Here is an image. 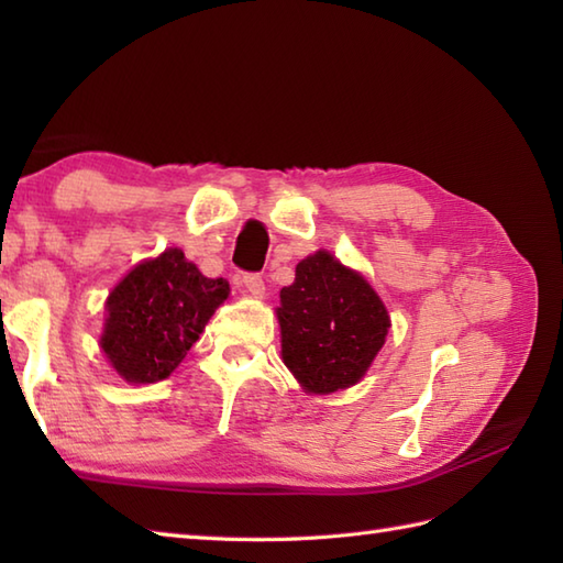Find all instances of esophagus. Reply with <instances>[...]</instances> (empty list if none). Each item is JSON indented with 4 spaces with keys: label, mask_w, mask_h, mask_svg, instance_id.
<instances>
[{
    "label": "esophagus",
    "mask_w": 563,
    "mask_h": 563,
    "mask_svg": "<svg viewBox=\"0 0 563 563\" xmlns=\"http://www.w3.org/2000/svg\"><path fill=\"white\" fill-rule=\"evenodd\" d=\"M242 283H244V288H246L249 295L263 297V292H266V285H263V278H261L258 273H246L244 278H242Z\"/></svg>",
    "instance_id": "34e87169"
}]
</instances>
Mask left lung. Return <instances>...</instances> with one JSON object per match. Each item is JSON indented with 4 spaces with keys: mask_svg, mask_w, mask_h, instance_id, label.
Here are the masks:
<instances>
[{
    "mask_svg": "<svg viewBox=\"0 0 563 563\" xmlns=\"http://www.w3.org/2000/svg\"><path fill=\"white\" fill-rule=\"evenodd\" d=\"M283 363L312 394L355 385L375 361L389 329L387 309L369 283L327 251L297 263L280 290Z\"/></svg>",
    "mask_w": 563,
    "mask_h": 563,
    "instance_id": "8db88e82",
    "label": "left lung"
}]
</instances>
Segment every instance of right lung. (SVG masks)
Listing matches in <instances>:
<instances>
[{"label":"right lung","instance_id":"obj_1","mask_svg":"<svg viewBox=\"0 0 563 563\" xmlns=\"http://www.w3.org/2000/svg\"><path fill=\"white\" fill-rule=\"evenodd\" d=\"M227 295L224 278H206L181 249L140 263L115 285L101 349L135 385L169 377Z\"/></svg>","mask_w":563,"mask_h":563}]
</instances>
